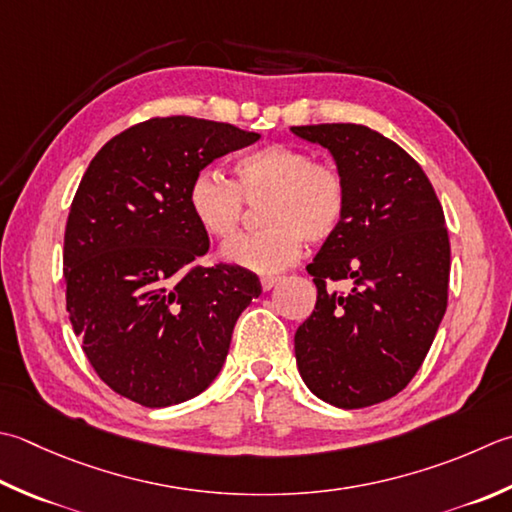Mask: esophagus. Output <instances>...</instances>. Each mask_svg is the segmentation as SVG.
Masks as SVG:
<instances>
[{
    "instance_id": "esophagus-1",
    "label": "esophagus",
    "mask_w": 512,
    "mask_h": 512,
    "mask_svg": "<svg viewBox=\"0 0 512 512\" xmlns=\"http://www.w3.org/2000/svg\"><path fill=\"white\" fill-rule=\"evenodd\" d=\"M259 282H262L264 290H270V288H275L279 282H282V277H279V275H264L262 279H259Z\"/></svg>"
}]
</instances>
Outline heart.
I'll use <instances>...</instances> for the list:
<instances>
[{
	"label": "heart",
	"instance_id": "1",
	"mask_svg": "<svg viewBox=\"0 0 512 512\" xmlns=\"http://www.w3.org/2000/svg\"><path fill=\"white\" fill-rule=\"evenodd\" d=\"M230 182L204 168L188 186L190 215L210 237L233 239L248 204H262V230L222 248L224 262L255 273H275L297 262L304 242H326L342 226L348 186L339 168L315 162V155L293 144H266L242 155Z\"/></svg>",
	"mask_w": 512,
	"mask_h": 512
}]
</instances>
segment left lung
<instances>
[{
	"instance_id": "left-lung-1",
	"label": "left lung",
	"mask_w": 512,
	"mask_h": 512,
	"mask_svg": "<svg viewBox=\"0 0 512 512\" xmlns=\"http://www.w3.org/2000/svg\"><path fill=\"white\" fill-rule=\"evenodd\" d=\"M290 130L328 148L348 186L342 226L306 268L317 304L295 333L299 375L337 408L386 402L415 377L446 313L450 244L442 204L422 166L373 128ZM344 278L354 284L348 294L327 286Z\"/></svg>"
}]
</instances>
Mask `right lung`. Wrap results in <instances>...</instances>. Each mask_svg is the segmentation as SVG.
Instances as JSON below:
<instances>
[{
  "label": "right lung",
  "mask_w": 512,
  "mask_h": 512,
  "mask_svg": "<svg viewBox=\"0 0 512 512\" xmlns=\"http://www.w3.org/2000/svg\"><path fill=\"white\" fill-rule=\"evenodd\" d=\"M257 139L210 119L153 117L104 144L79 182L66 310L99 379L130 402L164 408L204 393L262 293L246 268L197 264L210 242L186 202L199 170Z\"/></svg>",
  "instance_id": "obj_1"
}]
</instances>
